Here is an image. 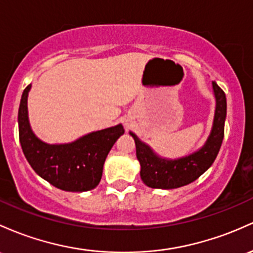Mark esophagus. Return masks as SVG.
<instances>
[{
  "label": "esophagus",
  "mask_w": 253,
  "mask_h": 253,
  "mask_svg": "<svg viewBox=\"0 0 253 253\" xmlns=\"http://www.w3.org/2000/svg\"><path fill=\"white\" fill-rule=\"evenodd\" d=\"M126 126H127V127H128V124H127V122H126Z\"/></svg>",
  "instance_id": "1"
}]
</instances>
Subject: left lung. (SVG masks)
<instances>
[{
    "instance_id": "obj_1",
    "label": "left lung",
    "mask_w": 253,
    "mask_h": 253,
    "mask_svg": "<svg viewBox=\"0 0 253 253\" xmlns=\"http://www.w3.org/2000/svg\"><path fill=\"white\" fill-rule=\"evenodd\" d=\"M212 92L215 114L211 131L204 145L192 154L179 158L162 157L141 141L137 134L129 132L134 139L137 158L140 163V177L146 186L162 190L181 187L193 182L211 167L223 140L227 115L226 95L215 82H212Z\"/></svg>"
}]
</instances>
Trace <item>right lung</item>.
Returning a JSON list of instances; mask_svg holds the SVG:
<instances>
[{"instance_id":"add662e5","label":"right lung","mask_w":253,"mask_h":253,"mask_svg":"<svg viewBox=\"0 0 253 253\" xmlns=\"http://www.w3.org/2000/svg\"><path fill=\"white\" fill-rule=\"evenodd\" d=\"M30 90L31 85L24 90L18 113L19 139L27 162L42 179L62 191L85 192L95 188L110 149L125 133L122 125L87 133L71 143L48 144L33 133L30 125Z\"/></svg>"}]
</instances>
